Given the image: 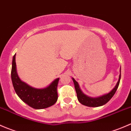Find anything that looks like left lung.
I'll list each match as a JSON object with an SVG mask.
<instances>
[{"label":"left lung","instance_id":"8db88e82","mask_svg":"<svg viewBox=\"0 0 131 131\" xmlns=\"http://www.w3.org/2000/svg\"><path fill=\"white\" fill-rule=\"evenodd\" d=\"M121 74H120L119 75V79H118V82H117V84L115 86L114 89L110 91V93H108L106 95H103L102 96L98 97V98H91V97H89L88 96H86L81 91V90L79 88V84H78V82L75 81V80L74 78H72V80H73L74 84L75 91H76L77 94V97H78V99L79 100V102H80L81 104L84 105L85 106H90V107H97V106H102L103 105L106 104L110 99L113 97V96L114 95V94L115 93L116 91H117V88H118V85H119L120 83V80H121Z\"/></svg>","mask_w":131,"mask_h":131}]
</instances>
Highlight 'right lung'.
I'll return each mask as SVG.
<instances>
[{
    "label": "right lung",
    "instance_id": "1",
    "mask_svg": "<svg viewBox=\"0 0 131 131\" xmlns=\"http://www.w3.org/2000/svg\"><path fill=\"white\" fill-rule=\"evenodd\" d=\"M11 79L14 90L18 96L31 107L43 109L54 105L58 99L57 86L59 78L55 79L48 87L36 89L31 87L19 78L16 71V54L12 63Z\"/></svg>",
    "mask_w": 131,
    "mask_h": 131
}]
</instances>
